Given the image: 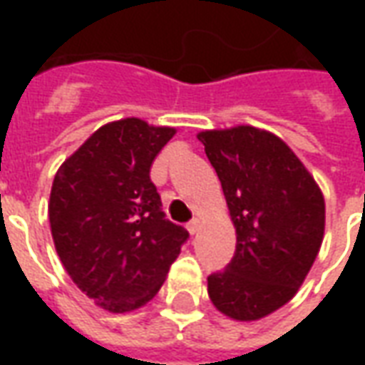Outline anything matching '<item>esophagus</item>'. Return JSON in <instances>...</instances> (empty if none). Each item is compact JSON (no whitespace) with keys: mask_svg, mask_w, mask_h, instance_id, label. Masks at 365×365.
<instances>
[{"mask_svg":"<svg viewBox=\"0 0 365 365\" xmlns=\"http://www.w3.org/2000/svg\"><path fill=\"white\" fill-rule=\"evenodd\" d=\"M199 229H201V221H199V219H193V221L187 225V230H190L191 237H195V235L199 232Z\"/></svg>","mask_w":365,"mask_h":365,"instance_id":"obj_1","label":"esophagus"}]
</instances>
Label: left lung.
Returning a JSON list of instances; mask_svg holds the SVG:
<instances>
[{
    "mask_svg": "<svg viewBox=\"0 0 365 365\" xmlns=\"http://www.w3.org/2000/svg\"><path fill=\"white\" fill-rule=\"evenodd\" d=\"M219 175L237 250L207 277L215 309L232 321H260L295 297L324 238V195L279 136L252 127L201 130Z\"/></svg>",
    "mask_w": 365,
    "mask_h": 365,
    "instance_id": "1",
    "label": "left lung"
}]
</instances>
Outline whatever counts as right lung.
Returning a JSON list of instances; mask_svg holds the SVG:
<instances>
[{
  "label": "right lung",
  "instance_id": "right-lung-1",
  "mask_svg": "<svg viewBox=\"0 0 365 365\" xmlns=\"http://www.w3.org/2000/svg\"><path fill=\"white\" fill-rule=\"evenodd\" d=\"M174 127L138 117L99 127L52 182V240L72 282L109 313H130L158 293L187 230L164 219L152 162Z\"/></svg>",
  "mask_w": 365,
  "mask_h": 365
}]
</instances>
